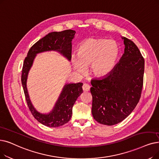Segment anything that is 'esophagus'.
Listing matches in <instances>:
<instances>
[{"instance_id":"34e87169","label":"esophagus","mask_w":159,"mask_h":159,"mask_svg":"<svg viewBox=\"0 0 159 159\" xmlns=\"http://www.w3.org/2000/svg\"><path fill=\"white\" fill-rule=\"evenodd\" d=\"M82 89H83V90L84 92H88L89 90V89H90V86H89L88 84L84 83L82 86Z\"/></svg>"}]
</instances>
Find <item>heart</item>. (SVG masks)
I'll use <instances>...</instances> for the list:
<instances>
[{"label":"heart","mask_w":159,"mask_h":159,"mask_svg":"<svg viewBox=\"0 0 159 159\" xmlns=\"http://www.w3.org/2000/svg\"><path fill=\"white\" fill-rule=\"evenodd\" d=\"M119 53V47L114 41L91 38L79 45L77 57H72L71 62L77 72L84 73L86 67L89 66L93 76L101 77L113 70Z\"/></svg>","instance_id":"b5f03b06"}]
</instances>
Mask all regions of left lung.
Listing matches in <instances>:
<instances>
[{"label":"left lung","mask_w":159,"mask_h":159,"mask_svg":"<svg viewBox=\"0 0 159 159\" xmlns=\"http://www.w3.org/2000/svg\"><path fill=\"white\" fill-rule=\"evenodd\" d=\"M125 51L113 70L101 79H92V113L94 120L113 125L133 111L141 97L144 59L133 41L122 37Z\"/></svg>","instance_id":"left-lung-1"}]
</instances>
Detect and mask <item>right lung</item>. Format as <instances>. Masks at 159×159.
Wrapping results in <instances>:
<instances>
[{
    "label": "right lung",
    "instance_id": "1",
    "mask_svg": "<svg viewBox=\"0 0 159 159\" xmlns=\"http://www.w3.org/2000/svg\"><path fill=\"white\" fill-rule=\"evenodd\" d=\"M76 32L73 30H66L61 32L49 33L34 44L27 54L23 63L21 82L25 99L33 116L39 123L50 127H58L64 125L70 120L72 116V108L76 100L83 92L82 82L76 84H67L52 111L44 114L38 112L32 104L26 88V80L29 71L36 54L45 51H58L70 60L71 58V41Z\"/></svg>",
    "mask_w": 159,
    "mask_h": 159
}]
</instances>
